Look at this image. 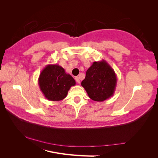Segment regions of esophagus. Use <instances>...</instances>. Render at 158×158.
<instances>
[{"instance_id":"esophagus-1","label":"esophagus","mask_w":158,"mask_h":158,"mask_svg":"<svg viewBox=\"0 0 158 158\" xmlns=\"http://www.w3.org/2000/svg\"><path fill=\"white\" fill-rule=\"evenodd\" d=\"M75 80H76V82H77V83H78V84H80V78L78 77V76H77V77H76V78H75Z\"/></svg>"}]
</instances>
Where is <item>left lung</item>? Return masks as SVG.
Here are the masks:
<instances>
[{"label":"left lung","instance_id":"left-lung-1","mask_svg":"<svg viewBox=\"0 0 158 158\" xmlns=\"http://www.w3.org/2000/svg\"><path fill=\"white\" fill-rule=\"evenodd\" d=\"M117 82L114 70L105 60L94 62L81 83L90 99L103 102L114 95Z\"/></svg>","mask_w":158,"mask_h":158}]
</instances>
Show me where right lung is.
<instances>
[{"label": "right lung", "mask_w": 158, "mask_h": 158, "mask_svg": "<svg viewBox=\"0 0 158 158\" xmlns=\"http://www.w3.org/2000/svg\"><path fill=\"white\" fill-rule=\"evenodd\" d=\"M38 84L46 99L49 101H61L68 94L72 86L76 85L74 79L59 64H48L43 69Z\"/></svg>", "instance_id": "obj_1"}]
</instances>
